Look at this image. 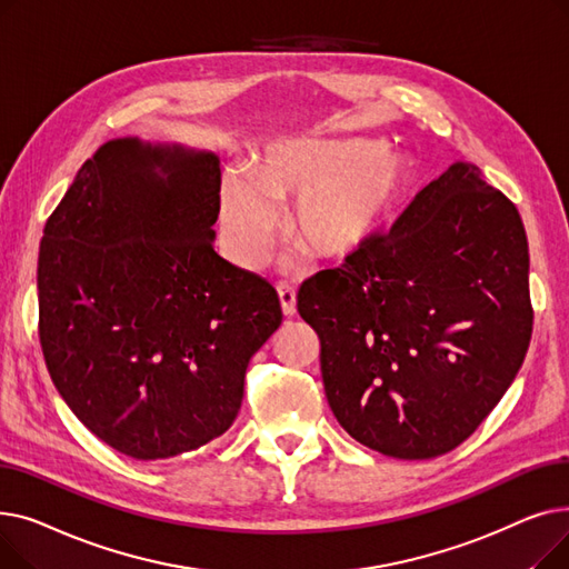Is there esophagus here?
Listing matches in <instances>:
<instances>
[{"mask_svg": "<svg viewBox=\"0 0 569 569\" xmlns=\"http://www.w3.org/2000/svg\"><path fill=\"white\" fill-rule=\"evenodd\" d=\"M279 300H281V311L283 316H295L297 313V295L295 288H290L288 283H279Z\"/></svg>", "mask_w": 569, "mask_h": 569, "instance_id": "1", "label": "esophagus"}]
</instances>
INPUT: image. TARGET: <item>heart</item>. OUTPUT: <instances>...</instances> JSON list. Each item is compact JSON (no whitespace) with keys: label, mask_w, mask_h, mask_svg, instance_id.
<instances>
[{"label":"heart","mask_w":569,"mask_h":569,"mask_svg":"<svg viewBox=\"0 0 569 569\" xmlns=\"http://www.w3.org/2000/svg\"><path fill=\"white\" fill-rule=\"evenodd\" d=\"M410 163L380 140H283L253 161L249 177L228 172L221 223L234 260L262 258L277 212L295 200L288 232L320 262H343L367 251L390 228L410 184Z\"/></svg>","instance_id":"b5f03b06"}]
</instances>
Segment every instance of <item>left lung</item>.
I'll use <instances>...</instances> for the list:
<instances>
[{
	"label": "left lung",
	"mask_w": 569,
	"mask_h": 569,
	"mask_svg": "<svg viewBox=\"0 0 569 569\" xmlns=\"http://www.w3.org/2000/svg\"><path fill=\"white\" fill-rule=\"evenodd\" d=\"M528 264L519 209L459 161L367 251L305 281L297 311L339 425L385 457L452 452L523 365Z\"/></svg>",
	"instance_id": "obj_1"
}]
</instances>
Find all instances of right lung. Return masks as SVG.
<instances>
[{"label":"right lung","instance_id":"add662e5","mask_svg":"<svg viewBox=\"0 0 569 569\" xmlns=\"http://www.w3.org/2000/svg\"><path fill=\"white\" fill-rule=\"evenodd\" d=\"M212 152L108 140L46 221L39 339L78 420L138 461L230 429L249 360L283 320L277 290L212 242Z\"/></svg>","mask_w":569,"mask_h":569}]
</instances>
